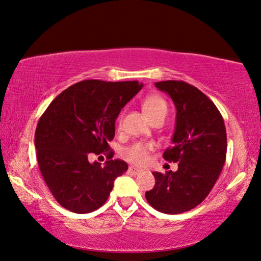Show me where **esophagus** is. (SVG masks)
I'll return each instance as SVG.
<instances>
[{
    "label": "esophagus",
    "instance_id": "34e87169",
    "mask_svg": "<svg viewBox=\"0 0 261 261\" xmlns=\"http://www.w3.org/2000/svg\"><path fill=\"white\" fill-rule=\"evenodd\" d=\"M128 171H129V172H132L133 174H140L141 172H142V170H140L138 168H134V166H129Z\"/></svg>",
    "mask_w": 261,
    "mask_h": 261
}]
</instances>
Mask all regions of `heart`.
<instances>
[{
    "label": "heart",
    "instance_id": "1",
    "mask_svg": "<svg viewBox=\"0 0 261 261\" xmlns=\"http://www.w3.org/2000/svg\"><path fill=\"white\" fill-rule=\"evenodd\" d=\"M143 113L149 120H153L156 118H165L168 114V102L165 101L163 97L159 95H149L144 98L142 101ZM121 120H119L120 126ZM151 146L141 142H136L132 146L127 147L123 150V157L132 163L136 165L146 164L149 160V153H150Z\"/></svg>",
    "mask_w": 261,
    "mask_h": 261
}]
</instances>
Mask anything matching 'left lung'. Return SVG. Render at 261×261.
I'll list each match as a JSON object with an SVG mask.
<instances>
[{
  "label": "left lung",
  "instance_id": "1",
  "mask_svg": "<svg viewBox=\"0 0 261 261\" xmlns=\"http://www.w3.org/2000/svg\"><path fill=\"white\" fill-rule=\"evenodd\" d=\"M155 87L171 97L177 110L172 147L165 161L178 162L176 172H153L155 186L146 192L151 207L180 214L201 203L214 187L227 156V132L214 102L182 81H164Z\"/></svg>",
  "mask_w": 261,
  "mask_h": 261
}]
</instances>
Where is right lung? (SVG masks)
<instances>
[{
	"label": "right lung",
	"mask_w": 261,
	"mask_h": 261,
	"mask_svg": "<svg viewBox=\"0 0 261 261\" xmlns=\"http://www.w3.org/2000/svg\"><path fill=\"white\" fill-rule=\"evenodd\" d=\"M138 81L85 80L50 102L37 125L34 144L42 178L62 207L79 214L96 211L109 199L114 179L128 165L112 160L109 141L121 109L141 89ZM104 153V167L87 157Z\"/></svg>",
	"instance_id": "1"
}]
</instances>
